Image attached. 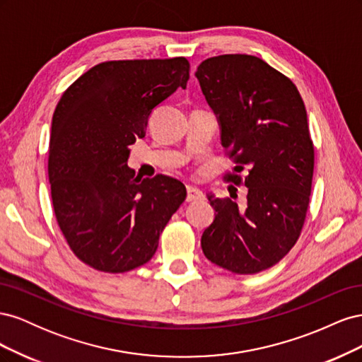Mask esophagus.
I'll use <instances>...</instances> for the list:
<instances>
[{"label":"esophagus","instance_id":"esophagus-1","mask_svg":"<svg viewBox=\"0 0 362 362\" xmlns=\"http://www.w3.org/2000/svg\"><path fill=\"white\" fill-rule=\"evenodd\" d=\"M204 198V193L199 190V189H196V187H187V196H185V201L187 202H194V201H199V199H202Z\"/></svg>","mask_w":362,"mask_h":362}]
</instances>
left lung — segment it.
Instances as JSON below:
<instances>
[{
    "mask_svg": "<svg viewBox=\"0 0 362 362\" xmlns=\"http://www.w3.org/2000/svg\"><path fill=\"white\" fill-rule=\"evenodd\" d=\"M196 78L214 112L221 141L247 187L243 206L206 198L214 221L201 238L204 255L233 273L275 266L298 242L308 210L314 146L298 87L255 56L225 54L204 60Z\"/></svg>",
    "mask_w": 362,
    "mask_h": 362,
    "instance_id": "obj_1",
    "label": "left lung"
}]
</instances>
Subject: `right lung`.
<instances>
[{
  "label": "right lung",
  "instance_id": "obj_1",
  "mask_svg": "<svg viewBox=\"0 0 362 362\" xmlns=\"http://www.w3.org/2000/svg\"><path fill=\"white\" fill-rule=\"evenodd\" d=\"M189 69L184 57L104 62L62 95L48 177L59 226L84 264L107 273L144 266L184 202L181 181L136 177L127 161L154 108L187 87Z\"/></svg>",
  "mask_w": 362,
  "mask_h": 362
}]
</instances>
